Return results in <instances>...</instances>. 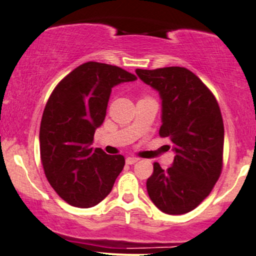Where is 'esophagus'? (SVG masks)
I'll list each match as a JSON object with an SVG mask.
<instances>
[{"instance_id": "esophagus-1", "label": "esophagus", "mask_w": 256, "mask_h": 256, "mask_svg": "<svg viewBox=\"0 0 256 256\" xmlns=\"http://www.w3.org/2000/svg\"><path fill=\"white\" fill-rule=\"evenodd\" d=\"M138 161V158H126V164H134Z\"/></svg>"}]
</instances>
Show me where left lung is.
<instances>
[{
	"mask_svg": "<svg viewBox=\"0 0 256 256\" xmlns=\"http://www.w3.org/2000/svg\"><path fill=\"white\" fill-rule=\"evenodd\" d=\"M135 72L158 92L160 136L169 138L175 152L172 167L166 170L154 162V172L147 180L148 195L164 213L186 214L208 196L220 178L224 141L220 107L212 92L188 69Z\"/></svg>",
	"mask_w": 256,
	"mask_h": 256,
	"instance_id": "obj_1",
	"label": "left lung"
}]
</instances>
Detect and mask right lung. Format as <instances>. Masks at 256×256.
<instances>
[{
  "label": "right lung",
  "mask_w": 256,
  "mask_h": 256,
  "mask_svg": "<svg viewBox=\"0 0 256 256\" xmlns=\"http://www.w3.org/2000/svg\"><path fill=\"white\" fill-rule=\"evenodd\" d=\"M136 78L116 66L87 62L52 90L42 115L40 152L46 178L70 206L100 204L124 169L122 155H108L90 144L104 121L112 88Z\"/></svg>",
  "instance_id": "obj_1"
}]
</instances>
